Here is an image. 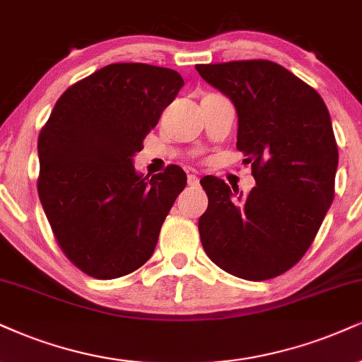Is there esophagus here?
Returning <instances> with one entry per match:
<instances>
[{
  "mask_svg": "<svg viewBox=\"0 0 362 362\" xmlns=\"http://www.w3.org/2000/svg\"><path fill=\"white\" fill-rule=\"evenodd\" d=\"M188 185L189 186H199V180L196 174H188Z\"/></svg>",
  "mask_w": 362,
  "mask_h": 362,
  "instance_id": "34e87169",
  "label": "esophagus"
}]
</instances>
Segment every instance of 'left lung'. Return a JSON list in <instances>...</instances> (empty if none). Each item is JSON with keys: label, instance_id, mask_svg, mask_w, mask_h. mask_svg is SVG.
Instances as JSON below:
<instances>
[{"label": "left lung", "instance_id": "obj_1", "mask_svg": "<svg viewBox=\"0 0 362 362\" xmlns=\"http://www.w3.org/2000/svg\"><path fill=\"white\" fill-rule=\"evenodd\" d=\"M233 102L236 149L252 163L247 196L204 176L208 209L198 221L206 255L245 280L282 275L304 257L334 199L339 153L322 97L269 60L196 65Z\"/></svg>", "mask_w": 362, "mask_h": 362}]
</instances>
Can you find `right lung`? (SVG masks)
I'll list each match as a JSON object with an SVG mask.
<instances>
[{
    "instance_id": "obj_1",
    "label": "right lung",
    "mask_w": 362,
    "mask_h": 362,
    "mask_svg": "<svg viewBox=\"0 0 362 362\" xmlns=\"http://www.w3.org/2000/svg\"><path fill=\"white\" fill-rule=\"evenodd\" d=\"M185 86L171 69L112 64L62 93L38 137V196L69 260L95 279L153 255L186 173L137 174L134 154Z\"/></svg>"
}]
</instances>
